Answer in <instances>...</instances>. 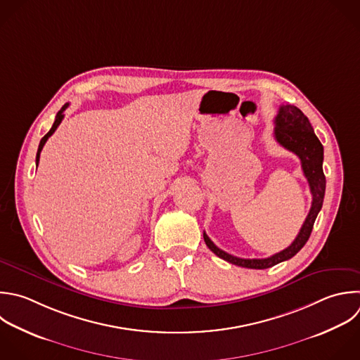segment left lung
<instances>
[{
	"instance_id": "obj_1",
	"label": "left lung",
	"mask_w": 360,
	"mask_h": 360,
	"mask_svg": "<svg viewBox=\"0 0 360 360\" xmlns=\"http://www.w3.org/2000/svg\"><path fill=\"white\" fill-rule=\"evenodd\" d=\"M274 138L276 141L285 148L287 150L295 153L301 160V167L304 172V176L308 180L309 190L312 194V204L309 208V212L297 235V238L292 240V243L285 248L284 250L266 257V259H242L236 257L233 255H229L224 250H221L218 246L214 245V242L207 236L204 232V240L205 245L210 248L211 252H214L218 257L248 269H269L280 262L291 259L294 255H297L301 248L307 243L314 222L316 219L318 212L322 208L323 195H325V176L322 170V162H323V146L319 142V139L315 136L314 129L308 121V118L302 114L301 110H298L294 105H281L278 108L277 117L274 120Z\"/></svg>"
}]
</instances>
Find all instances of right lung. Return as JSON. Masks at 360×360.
Instances as JSON below:
<instances>
[{
  "instance_id": "right-lung-1",
  "label": "right lung",
  "mask_w": 360,
  "mask_h": 360,
  "mask_svg": "<svg viewBox=\"0 0 360 360\" xmlns=\"http://www.w3.org/2000/svg\"><path fill=\"white\" fill-rule=\"evenodd\" d=\"M69 107V104H65L63 107H62V110L58 112V115H56V120H55V122H53V125H52V128H51V131L41 139V143H39V148H38V153H37V166H38V163H39V158H41V152H42V149H44V146H45V143H46V141L53 135V132L58 129V127L60 125V122H62V120L65 118V110Z\"/></svg>"
}]
</instances>
